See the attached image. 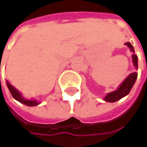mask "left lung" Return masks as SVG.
<instances>
[{
    "label": "left lung",
    "mask_w": 147,
    "mask_h": 147,
    "mask_svg": "<svg viewBox=\"0 0 147 147\" xmlns=\"http://www.w3.org/2000/svg\"><path fill=\"white\" fill-rule=\"evenodd\" d=\"M125 45L129 48V50L133 53L132 54V63L135 66V68L138 69V56L135 55V51H134V48L132 47V45L127 42L125 43ZM138 78V73L137 72H133L131 73L125 79L124 81L120 84L119 87H118L115 91L111 92L107 94L105 97H104V100L107 102H115L117 100H119L120 99L123 98L124 96H126L127 94H129V92H131L132 86H134V84L136 82V79Z\"/></svg>",
    "instance_id": "left-lung-1"
}]
</instances>
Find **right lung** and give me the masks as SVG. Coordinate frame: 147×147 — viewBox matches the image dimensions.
Instances as JSON below:
<instances>
[{
	"mask_svg": "<svg viewBox=\"0 0 147 147\" xmlns=\"http://www.w3.org/2000/svg\"><path fill=\"white\" fill-rule=\"evenodd\" d=\"M7 86H8V88H9V90L11 95H12V97L15 100H16L18 101H19V102L26 105V106L34 107V106H37V105H38L39 103H40L39 101H37L36 100H27V99L24 98L22 96V94H21V92H19V91H18L13 86H11V84L8 81H7Z\"/></svg>",
	"mask_w": 147,
	"mask_h": 147,
	"instance_id": "1",
	"label": "right lung"
}]
</instances>
